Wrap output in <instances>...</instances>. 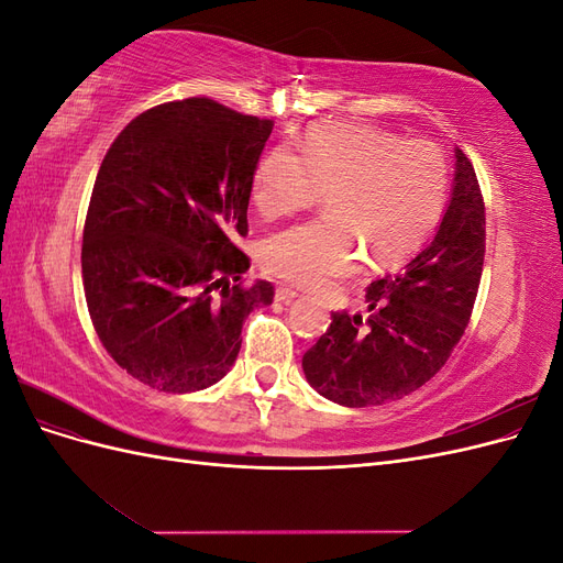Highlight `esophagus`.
Returning a JSON list of instances; mask_svg holds the SVG:
<instances>
[{
  "mask_svg": "<svg viewBox=\"0 0 563 563\" xmlns=\"http://www.w3.org/2000/svg\"><path fill=\"white\" fill-rule=\"evenodd\" d=\"M275 298H277L279 302H291V300L298 298V291H294V288H288V286L279 284L277 291H275Z\"/></svg>",
  "mask_w": 563,
  "mask_h": 563,
  "instance_id": "1",
  "label": "esophagus"
}]
</instances>
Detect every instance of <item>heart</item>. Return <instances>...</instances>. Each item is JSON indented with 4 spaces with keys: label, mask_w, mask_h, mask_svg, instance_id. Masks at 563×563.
<instances>
[{
    "label": "heart",
    "mask_w": 563,
    "mask_h": 563,
    "mask_svg": "<svg viewBox=\"0 0 563 563\" xmlns=\"http://www.w3.org/2000/svg\"><path fill=\"white\" fill-rule=\"evenodd\" d=\"M449 168L432 141L360 126L329 124L305 133L300 157L272 147L255 166L251 197L265 218H279L327 192V216L269 234L263 267L279 279L321 288L345 277L360 258L391 263L413 253L444 209Z\"/></svg>",
    "instance_id": "heart-1"
}]
</instances>
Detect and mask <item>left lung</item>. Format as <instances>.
<instances>
[{
  "mask_svg": "<svg viewBox=\"0 0 563 563\" xmlns=\"http://www.w3.org/2000/svg\"><path fill=\"white\" fill-rule=\"evenodd\" d=\"M451 201L432 240L366 288V317L333 312L302 354L308 383L340 406L397 401L446 364L479 291L486 218L472 162L453 150Z\"/></svg>",
  "mask_w": 563,
  "mask_h": 563,
  "instance_id": "obj_1",
  "label": "left lung"
}]
</instances>
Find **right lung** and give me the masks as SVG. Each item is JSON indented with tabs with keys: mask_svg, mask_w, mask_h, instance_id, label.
I'll return each instance as SVG.
<instances>
[{
	"mask_svg": "<svg viewBox=\"0 0 563 563\" xmlns=\"http://www.w3.org/2000/svg\"><path fill=\"white\" fill-rule=\"evenodd\" d=\"M269 119L209 98L139 114L100 164L84 223L81 282L100 343L159 391L228 376L244 319L275 298L244 286L249 199Z\"/></svg>",
	"mask_w": 563,
	"mask_h": 563,
	"instance_id": "obj_1",
	"label": "right lung"
}]
</instances>
